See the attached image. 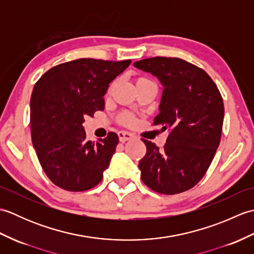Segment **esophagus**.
Here are the masks:
<instances>
[{
    "mask_svg": "<svg viewBox=\"0 0 254 254\" xmlns=\"http://www.w3.org/2000/svg\"><path fill=\"white\" fill-rule=\"evenodd\" d=\"M119 135V139H120V142H127V141H131V139L134 137V135L132 133H128L126 131H121L118 133Z\"/></svg>",
    "mask_w": 254,
    "mask_h": 254,
    "instance_id": "obj_1",
    "label": "esophagus"
}]
</instances>
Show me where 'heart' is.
I'll return each instance as SVG.
<instances>
[{
	"label": "heart",
	"instance_id": "heart-1",
	"mask_svg": "<svg viewBox=\"0 0 254 254\" xmlns=\"http://www.w3.org/2000/svg\"><path fill=\"white\" fill-rule=\"evenodd\" d=\"M148 80L149 79L146 77H138L135 83L139 84V83L148 82ZM119 121L123 124H127V126H131V124H133V122H134V118L131 115H128V113H122V115L119 117Z\"/></svg>",
	"mask_w": 254,
	"mask_h": 254
}]
</instances>
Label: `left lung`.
<instances>
[{"instance_id":"left-lung-1","label":"left lung","mask_w":254,"mask_h":254,"mask_svg":"<svg viewBox=\"0 0 254 254\" xmlns=\"http://www.w3.org/2000/svg\"><path fill=\"white\" fill-rule=\"evenodd\" d=\"M153 74L164 87L154 126L169 130L163 149L142 139V181L155 192L178 194L202 179L222 136L224 102L208 74L182 59L156 57L134 63Z\"/></svg>"}]
</instances>
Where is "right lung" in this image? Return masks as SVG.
<instances>
[{"mask_svg":"<svg viewBox=\"0 0 254 254\" xmlns=\"http://www.w3.org/2000/svg\"><path fill=\"white\" fill-rule=\"evenodd\" d=\"M130 63L78 59L50 68L36 83L30 99L32 145L59 188L80 192L101 181L119 137L110 132L97 142L87 141L83 123L104 110L109 84Z\"/></svg>","mask_w":254,"mask_h":254,"instance_id":"right-lung-1","label":"right lung"}]
</instances>
